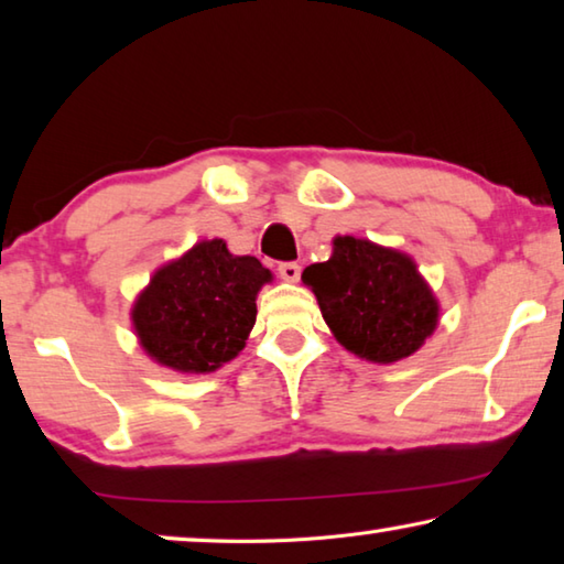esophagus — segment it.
<instances>
[{
	"label": "esophagus",
	"instance_id": "obj_1",
	"mask_svg": "<svg viewBox=\"0 0 564 564\" xmlns=\"http://www.w3.org/2000/svg\"><path fill=\"white\" fill-rule=\"evenodd\" d=\"M279 275L283 281H289V283H295L301 279V265L299 263H293V261H289V263H281L279 265Z\"/></svg>",
	"mask_w": 564,
	"mask_h": 564
}]
</instances>
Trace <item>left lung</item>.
Returning <instances> with one entry per match:
<instances>
[{"instance_id":"8db88e82","label":"left lung","mask_w":564,"mask_h":564,"mask_svg":"<svg viewBox=\"0 0 564 564\" xmlns=\"http://www.w3.org/2000/svg\"><path fill=\"white\" fill-rule=\"evenodd\" d=\"M301 279L340 346L370 362L413 356L441 316L415 261L366 238L336 236L330 259L308 265Z\"/></svg>"}]
</instances>
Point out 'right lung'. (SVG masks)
<instances>
[{
    "instance_id": "1",
    "label": "right lung",
    "mask_w": 564,
    "mask_h": 564,
    "mask_svg": "<svg viewBox=\"0 0 564 564\" xmlns=\"http://www.w3.org/2000/svg\"><path fill=\"white\" fill-rule=\"evenodd\" d=\"M273 279L253 256H234L221 238L196 243L151 275L133 301V333L159 366L212 373L243 350L256 295Z\"/></svg>"
}]
</instances>
